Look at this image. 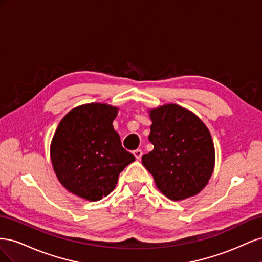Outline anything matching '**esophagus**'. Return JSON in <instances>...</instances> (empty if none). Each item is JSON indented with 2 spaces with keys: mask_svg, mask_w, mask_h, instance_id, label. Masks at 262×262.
I'll return each instance as SVG.
<instances>
[{
  "mask_svg": "<svg viewBox=\"0 0 262 262\" xmlns=\"http://www.w3.org/2000/svg\"><path fill=\"white\" fill-rule=\"evenodd\" d=\"M133 154H134V156H136V158L137 160H141V157H142V154H143V152H142L141 149H136V150H133Z\"/></svg>",
  "mask_w": 262,
  "mask_h": 262,
  "instance_id": "obj_1",
  "label": "esophagus"
}]
</instances>
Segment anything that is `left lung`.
Here are the masks:
<instances>
[{
  "mask_svg": "<svg viewBox=\"0 0 262 262\" xmlns=\"http://www.w3.org/2000/svg\"><path fill=\"white\" fill-rule=\"evenodd\" d=\"M148 140L152 152L142 164L152 173L160 191L173 201L199 193L207 186L215 163L209 129L199 117L176 104L149 110Z\"/></svg>",
  "mask_w": 262,
  "mask_h": 262,
  "instance_id": "8db88e82",
  "label": "left lung"
}]
</instances>
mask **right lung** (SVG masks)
Returning <instances> with one entry per match:
<instances>
[{"label":"right lung","instance_id":"add662e5","mask_svg":"<svg viewBox=\"0 0 262 262\" xmlns=\"http://www.w3.org/2000/svg\"><path fill=\"white\" fill-rule=\"evenodd\" d=\"M118 108L92 102L69 112L51 141L55 175L68 191L98 201L115 189L119 173L136 161L125 150L113 121Z\"/></svg>","mask_w":262,"mask_h":262}]
</instances>
